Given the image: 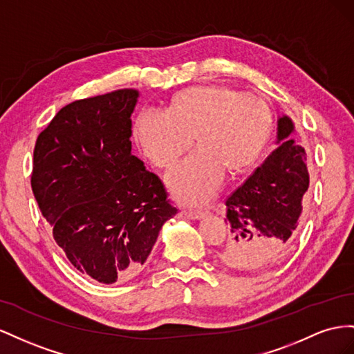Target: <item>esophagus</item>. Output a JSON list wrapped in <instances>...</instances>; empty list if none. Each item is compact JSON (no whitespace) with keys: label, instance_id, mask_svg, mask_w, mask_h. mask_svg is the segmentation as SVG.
Wrapping results in <instances>:
<instances>
[{"label":"esophagus","instance_id":"esophagus-1","mask_svg":"<svg viewBox=\"0 0 354 354\" xmlns=\"http://www.w3.org/2000/svg\"><path fill=\"white\" fill-rule=\"evenodd\" d=\"M178 215L180 218H187V219H201L205 216V212H201V210H180Z\"/></svg>","mask_w":354,"mask_h":354}]
</instances>
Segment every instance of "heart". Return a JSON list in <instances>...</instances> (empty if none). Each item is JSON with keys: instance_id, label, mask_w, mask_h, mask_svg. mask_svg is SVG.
Masks as SVG:
<instances>
[{"instance_id": "1", "label": "heart", "mask_w": 354, "mask_h": 354, "mask_svg": "<svg viewBox=\"0 0 354 354\" xmlns=\"http://www.w3.org/2000/svg\"><path fill=\"white\" fill-rule=\"evenodd\" d=\"M270 111L264 100L221 84L179 92L167 108H145L135 120V138L157 167H170L185 151L198 149L171 169L166 183L179 201L205 203L219 189L225 171L250 170L267 142Z\"/></svg>"}]
</instances>
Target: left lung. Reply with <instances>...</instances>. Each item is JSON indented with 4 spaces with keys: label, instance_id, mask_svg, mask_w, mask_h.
<instances>
[{
    "label": "left lung",
    "instance_id": "obj_1",
    "mask_svg": "<svg viewBox=\"0 0 354 354\" xmlns=\"http://www.w3.org/2000/svg\"><path fill=\"white\" fill-rule=\"evenodd\" d=\"M294 130L288 115L277 118V147L225 200L231 236L219 257L231 268L272 267L294 245L310 183L306 151L290 138Z\"/></svg>",
    "mask_w": 354,
    "mask_h": 354
}]
</instances>
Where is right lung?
Segmentation results:
<instances>
[{
	"label": "right lung",
	"mask_w": 354,
	"mask_h": 354,
	"mask_svg": "<svg viewBox=\"0 0 354 354\" xmlns=\"http://www.w3.org/2000/svg\"><path fill=\"white\" fill-rule=\"evenodd\" d=\"M139 92L120 88L64 106L37 138L31 185L57 246L80 272L113 285L135 277L176 215L132 154Z\"/></svg>",
	"instance_id": "1"
}]
</instances>
